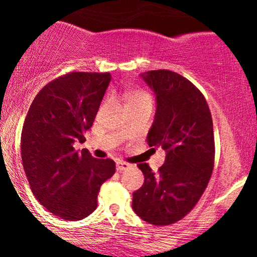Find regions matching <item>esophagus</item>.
Returning <instances> with one entry per match:
<instances>
[{"label": "esophagus", "mask_w": 257, "mask_h": 257, "mask_svg": "<svg viewBox=\"0 0 257 257\" xmlns=\"http://www.w3.org/2000/svg\"><path fill=\"white\" fill-rule=\"evenodd\" d=\"M115 166H117V171L118 172H122V171L127 170L128 167H131V165L127 164V163H124V161H118Z\"/></svg>", "instance_id": "34e87169"}]
</instances>
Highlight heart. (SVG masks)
<instances>
[{
	"mask_svg": "<svg viewBox=\"0 0 257 257\" xmlns=\"http://www.w3.org/2000/svg\"><path fill=\"white\" fill-rule=\"evenodd\" d=\"M126 107L133 106V105L142 104H152V98L147 92L143 90H133L125 94Z\"/></svg>",
	"mask_w": 257,
	"mask_h": 257,
	"instance_id": "1",
	"label": "heart"
}]
</instances>
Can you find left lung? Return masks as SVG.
I'll use <instances>...</instances> for the list:
<instances>
[{"label": "left lung", "instance_id": "1", "mask_svg": "<svg viewBox=\"0 0 257 257\" xmlns=\"http://www.w3.org/2000/svg\"><path fill=\"white\" fill-rule=\"evenodd\" d=\"M140 77L157 99L147 143L153 150L166 151V158L158 173L149 164H138L145 181L133 193L132 208L146 222L167 226L194 208L212 177L215 157L212 114L198 87L179 73L152 70Z\"/></svg>", "mask_w": 257, "mask_h": 257}]
</instances>
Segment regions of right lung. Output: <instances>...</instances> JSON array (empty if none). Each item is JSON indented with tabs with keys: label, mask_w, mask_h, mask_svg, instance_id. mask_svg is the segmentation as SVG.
Returning a JSON list of instances; mask_svg holds the SVG:
<instances>
[{
	"label": "right lung",
	"mask_w": 257,
	"mask_h": 257,
	"mask_svg": "<svg viewBox=\"0 0 257 257\" xmlns=\"http://www.w3.org/2000/svg\"><path fill=\"white\" fill-rule=\"evenodd\" d=\"M108 72H70L48 83L30 105L21 136L23 168L35 198L63 220L77 221L97 208L100 186L115 172L75 143L85 132L106 91Z\"/></svg>",
	"instance_id": "1"
}]
</instances>
